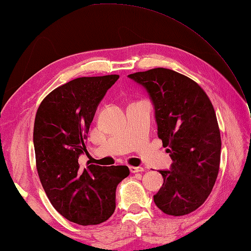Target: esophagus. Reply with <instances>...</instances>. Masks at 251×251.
Returning <instances> with one entry per match:
<instances>
[{"label":"esophagus","mask_w":251,"mask_h":251,"mask_svg":"<svg viewBox=\"0 0 251 251\" xmlns=\"http://www.w3.org/2000/svg\"><path fill=\"white\" fill-rule=\"evenodd\" d=\"M144 169L142 166H130V172L131 173H140V172H143Z\"/></svg>","instance_id":"obj_1"}]
</instances>
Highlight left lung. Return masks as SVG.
Segmentation results:
<instances>
[{
	"label": "left lung",
	"instance_id": "left-lung-1",
	"mask_svg": "<svg viewBox=\"0 0 251 251\" xmlns=\"http://www.w3.org/2000/svg\"><path fill=\"white\" fill-rule=\"evenodd\" d=\"M146 88L154 104L157 135L170 153L171 170L153 196L162 212L183 216L207 199L216 182L222 140L216 113L199 83L166 68L128 76Z\"/></svg>",
	"mask_w": 251,
	"mask_h": 251
}]
</instances>
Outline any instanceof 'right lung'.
<instances>
[{
    "instance_id": "obj_1",
    "label": "right lung",
    "mask_w": 251,
    "mask_h": 251,
    "mask_svg": "<svg viewBox=\"0 0 251 251\" xmlns=\"http://www.w3.org/2000/svg\"><path fill=\"white\" fill-rule=\"evenodd\" d=\"M118 79L119 75L74 79L48 94L35 117V156L44 191L57 212L82 226L111 216L118 184L130 174L126 165L82 168L78 162L87 151L97 107Z\"/></svg>"
}]
</instances>
